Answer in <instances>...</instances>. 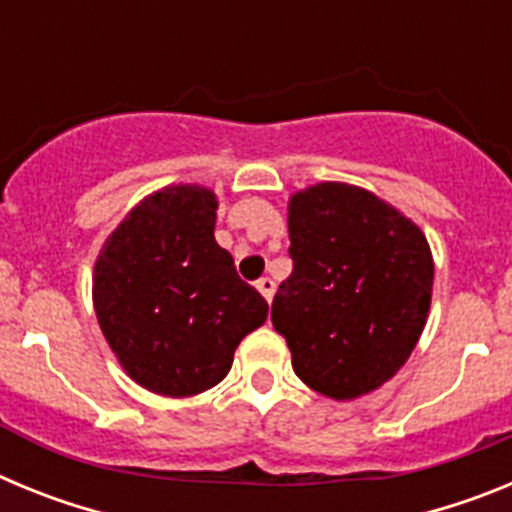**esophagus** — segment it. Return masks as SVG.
<instances>
[{"label": "esophagus", "mask_w": 512, "mask_h": 512, "mask_svg": "<svg viewBox=\"0 0 512 512\" xmlns=\"http://www.w3.org/2000/svg\"><path fill=\"white\" fill-rule=\"evenodd\" d=\"M256 287H259L261 295L266 297V302H271V297H274V292H277V282L271 277H261L259 282H256Z\"/></svg>", "instance_id": "esophagus-1"}]
</instances>
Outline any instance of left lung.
<instances>
[{
  "label": "left lung",
  "mask_w": 512,
  "mask_h": 512,
  "mask_svg": "<svg viewBox=\"0 0 512 512\" xmlns=\"http://www.w3.org/2000/svg\"><path fill=\"white\" fill-rule=\"evenodd\" d=\"M292 274L271 302L295 374L310 390L354 400L382 387L410 359L425 328L433 256L423 230L343 182L289 200Z\"/></svg>",
  "instance_id": "obj_1"
}]
</instances>
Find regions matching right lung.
<instances>
[{
  "label": "right lung",
  "mask_w": 512,
  "mask_h": 512,
  "mask_svg": "<svg viewBox=\"0 0 512 512\" xmlns=\"http://www.w3.org/2000/svg\"><path fill=\"white\" fill-rule=\"evenodd\" d=\"M217 197L197 184L148 194L94 264L99 328L130 379L166 397L223 382L269 305L215 241Z\"/></svg>",
  "instance_id": "add662e5"
}]
</instances>
